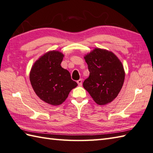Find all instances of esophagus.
Wrapping results in <instances>:
<instances>
[{"label":"esophagus","instance_id":"obj_1","mask_svg":"<svg viewBox=\"0 0 153 153\" xmlns=\"http://www.w3.org/2000/svg\"><path fill=\"white\" fill-rule=\"evenodd\" d=\"M77 83H78V84H79V86H81L82 85V80L79 79V80H77Z\"/></svg>","mask_w":153,"mask_h":153}]
</instances>
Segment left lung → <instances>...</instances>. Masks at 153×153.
Instances as JSON below:
<instances>
[{"label": "left lung", "mask_w": 153, "mask_h": 153, "mask_svg": "<svg viewBox=\"0 0 153 153\" xmlns=\"http://www.w3.org/2000/svg\"><path fill=\"white\" fill-rule=\"evenodd\" d=\"M89 77L83 86L98 105H106L117 97L123 86L125 73L120 61L107 50L94 49L84 57Z\"/></svg>", "instance_id": "left-lung-1"}]
</instances>
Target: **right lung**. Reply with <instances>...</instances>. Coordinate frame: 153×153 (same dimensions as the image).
Segmentation results:
<instances>
[{"label": "right lung", "instance_id": "obj_1", "mask_svg": "<svg viewBox=\"0 0 153 153\" xmlns=\"http://www.w3.org/2000/svg\"><path fill=\"white\" fill-rule=\"evenodd\" d=\"M63 55L51 51L34 63L30 72V81L40 100L52 105L62 104L71 90L77 86L70 73L61 66Z\"/></svg>", "mask_w": 153, "mask_h": 153}]
</instances>
